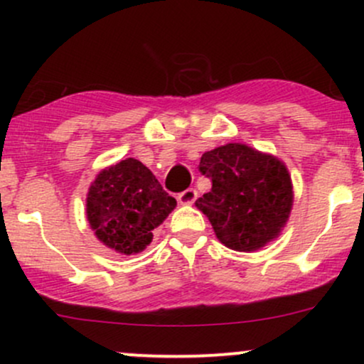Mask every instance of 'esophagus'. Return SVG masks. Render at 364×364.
I'll return each mask as SVG.
<instances>
[{"label": "esophagus", "mask_w": 364, "mask_h": 364, "mask_svg": "<svg viewBox=\"0 0 364 364\" xmlns=\"http://www.w3.org/2000/svg\"><path fill=\"white\" fill-rule=\"evenodd\" d=\"M196 196H198V193H196L195 188H188V190L181 191V193L178 195V202L181 203V205H191L196 200Z\"/></svg>", "instance_id": "1"}]
</instances>
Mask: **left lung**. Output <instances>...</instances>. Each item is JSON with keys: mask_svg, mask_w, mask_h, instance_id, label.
<instances>
[{"mask_svg": "<svg viewBox=\"0 0 364 364\" xmlns=\"http://www.w3.org/2000/svg\"><path fill=\"white\" fill-rule=\"evenodd\" d=\"M198 171L212 190L196 200L223 245L253 252L279 236L292 207V185L279 159L243 144L208 150Z\"/></svg>", "mask_w": 364, "mask_h": 364, "instance_id": "left-lung-1", "label": "left lung"}]
</instances>
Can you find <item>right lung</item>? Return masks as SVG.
Masks as SVG:
<instances>
[{
    "mask_svg": "<svg viewBox=\"0 0 364 364\" xmlns=\"http://www.w3.org/2000/svg\"><path fill=\"white\" fill-rule=\"evenodd\" d=\"M174 207L176 200L132 157L101 171L87 195V219L95 236L123 255L147 248L152 231Z\"/></svg>",
    "mask_w": 364,
    "mask_h": 364,
    "instance_id": "obj_1",
    "label": "right lung"
}]
</instances>
